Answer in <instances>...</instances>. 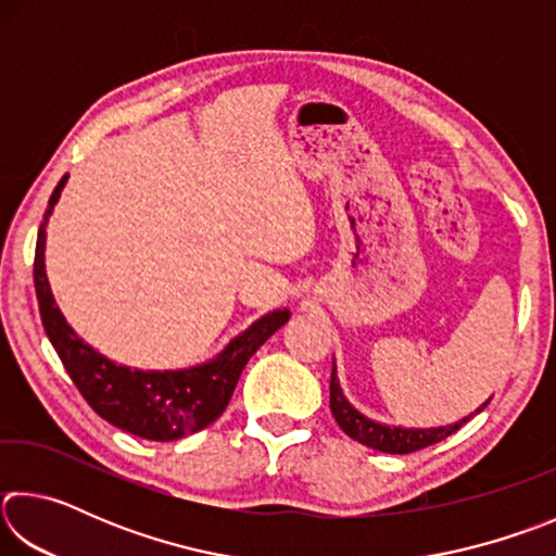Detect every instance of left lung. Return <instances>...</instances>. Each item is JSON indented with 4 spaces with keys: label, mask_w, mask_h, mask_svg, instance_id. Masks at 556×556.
<instances>
[{
    "label": "left lung",
    "mask_w": 556,
    "mask_h": 556,
    "mask_svg": "<svg viewBox=\"0 0 556 556\" xmlns=\"http://www.w3.org/2000/svg\"><path fill=\"white\" fill-rule=\"evenodd\" d=\"M483 407L478 412H483ZM331 412L338 421V427H341L348 437L357 441V444H365L375 451H382V454H414V451H421L431 444H439L441 439L451 437L470 419V417H466V419L456 421V425L439 427V429H402V427L378 425V421L363 417L361 412L353 409L351 404H348V400L341 392V384H338V378H336V365L331 370Z\"/></svg>",
    "instance_id": "8db88e82"
}]
</instances>
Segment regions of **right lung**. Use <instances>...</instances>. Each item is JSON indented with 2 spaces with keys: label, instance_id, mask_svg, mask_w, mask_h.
<instances>
[{
  "label": "right lung",
  "instance_id": "obj_1",
  "mask_svg": "<svg viewBox=\"0 0 556 556\" xmlns=\"http://www.w3.org/2000/svg\"><path fill=\"white\" fill-rule=\"evenodd\" d=\"M63 176L43 213L34 255V287L39 299L41 324L59 353L63 368L86 402L102 419L129 434L149 441H174L201 431L220 417L228 407L244 365L260 351V345L289 321V312H271L235 338L208 365L178 372H142L115 365L92 351L83 338L73 333L61 308L55 306L43 269L46 223L65 186Z\"/></svg>",
  "mask_w": 556,
  "mask_h": 556
}]
</instances>
